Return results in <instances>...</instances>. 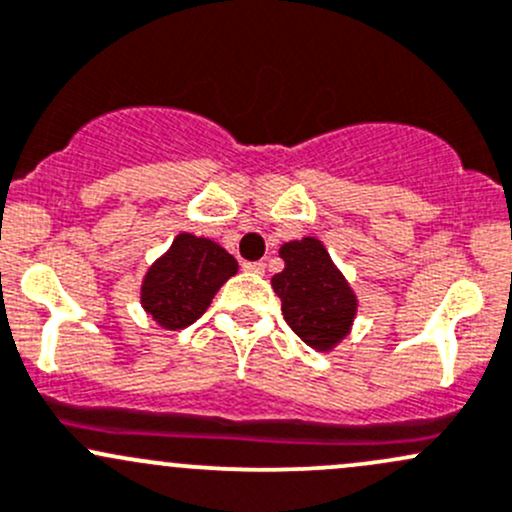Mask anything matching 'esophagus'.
Returning a JSON list of instances; mask_svg holds the SVG:
<instances>
[{
  "label": "esophagus",
  "instance_id": "1",
  "mask_svg": "<svg viewBox=\"0 0 512 512\" xmlns=\"http://www.w3.org/2000/svg\"><path fill=\"white\" fill-rule=\"evenodd\" d=\"M247 272H255V274H265V262H245Z\"/></svg>",
  "mask_w": 512,
  "mask_h": 512
}]
</instances>
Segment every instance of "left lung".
Listing matches in <instances>:
<instances>
[{
  "label": "left lung",
  "instance_id": "1",
  "mask_svg": "<svg viewBox=\"0 0 512 512\" xmlns=\"http://www.w3.org/2000/svg\"><path fill=\"white\" fill-rule=\"evenodd\" d=\"M279 257L284 270L272 277V289L282 299L284 321L306 346L331 353L343 338L351 336L358 314V297L351 282L314 235L284 242Z\"/></svg>",
  "mask_w": 512,
  "mask_h": 512
}]
</instances>
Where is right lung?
I'll use <instances>...</instances> for the list:
<instances>
[{"instance_id": "1", "label": "right lung", "mask_w": 512, "mask_h": 512, "mask_svg": "<svg viewBox=\"0 0 512 512\" xmlns=\"http://www.w3.org/2000/svg\"><path fill=\"white\" fill-rule=\"evenodd\" d=\"M238 274V260L223 245L179 233L169 250L144 272L139 301L164 331H181L201 319L220 287Z\"/></svg>"}]
</instances>
